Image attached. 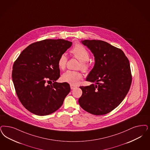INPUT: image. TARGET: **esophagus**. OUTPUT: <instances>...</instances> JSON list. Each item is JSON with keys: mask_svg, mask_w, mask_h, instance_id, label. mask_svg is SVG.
<instances>
[{"mask_svg": "<svg viewBox=\"0 0 150 150\" xmlns=\"http://www.w3.org/2000/svg\"><path fill=\"white\" fill-rule=\"evenodd\" d=\"M76 88V86H74V85H70V88H71V90H73V89H74V88Z\"/></svg>", "mask_w": 150, "mask_h": 150, "instance_id": "esophagus-1", "label": "esophagus"}]
</instances>
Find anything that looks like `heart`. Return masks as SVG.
Masks as SVG:
<instances>
[{"instance_id":"1","label":"heart","mask_w":150,"mask_h":150,"mask_svg":"<svg viewBox=\"0 0 150 150\" xmlns=\"http://www.w3.org/2000/svg\"><path fill=\"white\" fill-rule=\"evenodd\" d=\"M71 52L73 56L80 62L79 67L83 71H86L88 69V62L89 60L90 54L88 50L81 44H76L73 47ZM67 58L65 54H62L58 60V66L60 69H64L67 64ZM83 76L79 71L67 70L62 75V80L64 82L69 83L72 85H78L82 79Z\"/></svg>"}]
</instances>
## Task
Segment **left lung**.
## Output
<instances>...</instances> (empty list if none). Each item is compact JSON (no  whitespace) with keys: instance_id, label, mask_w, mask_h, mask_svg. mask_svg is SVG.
I'll return each mask as SVG.
<instances>
[{"instance_id":"obj_1","label":"left lung","mask_w":150,"mask_h":150,"mask_svg":"<svg viewBox=\"0 0 150 150\" xmlns=\"http://www.w3.org/2000/svg\"><path fill=\"white\" fill-rule=\"evenodd\" d=\"M93 54L95 64L86 80L94 83L80 86L79 99L84 110L95 115L108 114L117 108L129 91L132 81L129 62L121 49L107 42L84 40Z\"/></svg>"}]
</instances>
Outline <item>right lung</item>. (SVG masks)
I'll return each instance as SVG.
<instances>
[{
  "label": "right lung",
  "mask_w": 150,
  "mask_h": 150,
  "mask_svg": "<svg viewBox=\"0 0 150 150\" xmlns=\"http://www.w3.org/2000/svg\"><path fill=\"white\" fill-rule=\"evenodd\" d=\"M72 44L63 39L38 41L26 47L14 63L12 79L16 93L31 113L45 116L54 112L70 93L68 83L56 81L60 77L59 59Z\"/></svg>",
  "instance_id": "right-lung-1"
}]
</instances>
